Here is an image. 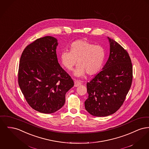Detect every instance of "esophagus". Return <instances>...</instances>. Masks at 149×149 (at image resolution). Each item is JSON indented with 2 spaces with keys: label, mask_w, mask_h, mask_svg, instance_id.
<instances>
[{
  "label": "esophagus",
  "mask_w": 149,
  "mask_h": 149,
  "mask_svg": "<svg viewBox=\"0 0 149 149\" xmlns=\"http://www.w3.org/2000/svg\"><path fill=\"white\" fill-rule=\"evenodd\" d=\"M81 84L80 81L77 80H74V87H78Z\"/></svg>",
  "instance_id": "1"
}]
</instances>
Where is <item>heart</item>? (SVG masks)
Returning <instances> with one entry per match:
<instances>
[{
	"label": "heart",
	"mask_w": 149,
	"mask_h": 149,
	"mask_svg": "<svg viewBox=\"0 0 149 149\" xmlns=\"http://www.w3.org/2000/svg\"><path fill=\"white\" fill-rule=\"evenodd\" d=\"M105 56V49L101 45L81 39L71 44L70 51L61 53L60 60L63 67L69 71L72 69L78 60L79 65L74 74L77 77H81L86 72L88 75L98 72L104 64Z\"/></svg>",
	"instance_id": "b5f03b06"
}]
</instances>
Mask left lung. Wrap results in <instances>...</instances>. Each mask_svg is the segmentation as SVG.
<instances>
[{"mask_svg":"<svg viewBox=\"0 0 149 149\" xmlns=\"http://www.w3.org/2000/svg\"><path fill=\"white\" fill-rule=\"evenodd\" d=\"M110 55L102 71L87 83L85 108L96 116L114 114L123 105L131 87L133 69L128 53L107 37Z\"/></svg>","mask_w":149,"mask_h":149,"instance_id":"8db88e82","label":"left lung"}]
</instances>
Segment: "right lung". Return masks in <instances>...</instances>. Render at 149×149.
Wrapping results in <instances>:
<instances>
[{
    "instance_id": "obj_1",
    "label": "right lung",
    "mask_w": 149,
    "mask_h": 149,
    "mask_svg": "<svg viewBox=\"0 0 149 149\" xmlns=\"http://www.w3.org/2000/svg\"><path fill=\"white\" fill-rule=\"evenodd\" d=\"M57 45V39L51 36L37 39L25 48L19 61L18 81L22 93L33 109L44 114L60 109L74 84L58 62Z\"/></svg>"
}]
</instances>
